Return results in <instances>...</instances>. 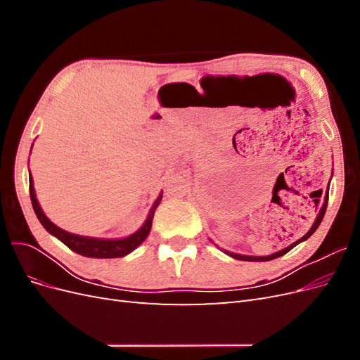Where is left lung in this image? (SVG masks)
I'll return each mask as SVG.
<instances>
[{
  "instance_id": "obj_1",
  "label": "left lung",
  "mask_w": 360,
  "mask_h": 360,
  "mask_svg": "<svg viewBox=\"0 0 360 360\" xmlns=\"http://www.w3.org/2000/svg\"><path fill=\"white\" fill-rule=\"evenodd\" d=\"M329 183H330V181H329ZM328 201H329V186H328V191H326V193H324V202H323V205H321V209H320L317 217H315V221H314L312 226L309 228V231H308L307 234H304L302 238H299V240H296L294 243H291L290 246H287L285 249L279 250V252H275V254H271V255H266V257H252V255L234 254V252H230V250H225V249H222V250H224V252H225L226 255H230V257H233V258H236V259H242V261H270V259H275V258H278V257H281V255H285V254L288 252V250H291L296 245H299V243H302V242H304V240H308V238L315 233V230H317L319 225H320L321 221H323L326 209H328Z\"/></svg>"
}]
</instances>
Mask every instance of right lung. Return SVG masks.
Masks as SVG:
<instances>
[{
  "mask_svg": "<svg viewBox=\"0 0 360 360\" xmlns=\"http://www.w3.org/2000/svg\"><path fill=\"white\" fill-rule=\"evenodd\" d=\"M162 195L163 192L159 193L158 200L153 202L150 209V213L147 216L146 222L143 226L139 228L138 231L134 234H130L124 238H97V237H86V236H79V234H72L69 231H64L63 228L57 226L53 222H51L46 214L43 213L41 207L36 198V191H34V183H32V176L30 172V197H31V204L32 209H34V213L37 216V219L43 225L45 230L52 234L53 237H57L60 242H63L69 249H72L73 252L89 257V258H118V257H124L127 254L135 250L141 243H143L147 236L150 234L151 230V222H153V216L158 209V205L162 201Z\"/></svg>",
  "mask_w": 360,
  "mask_h": 360,
  "instance_id": "obj_1",
  "label": "right lung"
}]
</instances>
